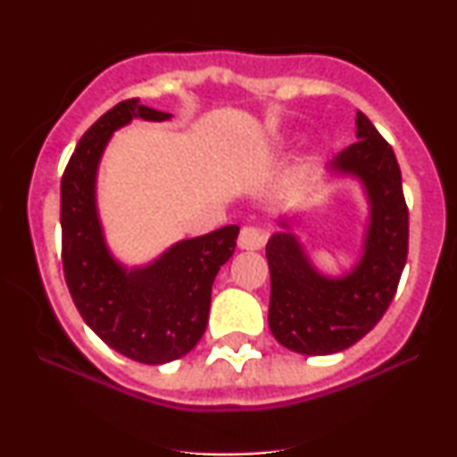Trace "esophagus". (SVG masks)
I'll use <instances>...</instances> for the list:
<instances>
[{
  "label": "esophagus",
  "mask_w": 457,
  "mask_h": 457,
  "mask_svg": "<svg viewBox=\"0 0 457 457\" xmlns=\"http://www.w3.org/2000/svg\"><path fill=\"white\" fill-rule=\"evenodd\" d=\"M264 240L266 234L260 228H243L238 234V246L245 251H258Z\"/></svg>",
  "instance_id": "obj_1"
}]
</instances>
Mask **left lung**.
<instances>
[{
  "mask_svg": "<svg viewBox=\"0 0 457 457\" xmlns=\"http://www.w3.org/2000/svg\"><path fill=\"white\" fill-rule=\"evenodd\" d=\"M333 178L363 188L367 221L359 258L342 275H324L295 234L296 217H279L266 245L270 269L269 327L298 354H335L365 337L395 296L408 255V208L393 148L356 112V141L327 162Z\"/></svg>",
  "mask_w": 457,
  "mask_h": 457,
  "instance_id": "1",
  "label": "left lung"
}]
</instances>
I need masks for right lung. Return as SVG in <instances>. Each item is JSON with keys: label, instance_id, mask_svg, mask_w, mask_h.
I'll return each instance as SVG.
<instances>
[{"label": "right lung", "instance_id": "add662e5", "mask_svg": "<svg viewBox=\"0 0 457 457\" xmlns=\"http://www.w3.org/2000/svg\"><path fill=\"white\" fill-rule=\"evenodd\" d=\"M137 118L165 122L171 113L130 98L101 115L72 152L62 176V264L83 322L115 353L162 365L188 354L202 339L212 281L234 255L240 228L225 225L178 240L141 266L115 258L98 212V167L112 135Z\"/></svg>", "mask_w": 457, "mask_h": 457}]
</instances>
